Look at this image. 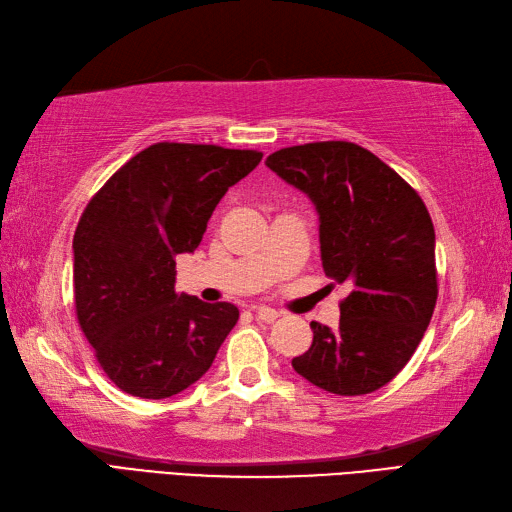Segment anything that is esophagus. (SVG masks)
<instances>
[{
	"label": "esophagus",
	"mask_w": 512,
	"mask_h": 512,
	"mask_svg": "<svg viewBox=\"0 0 512 512\" xmlns=\"http://www.w3.org/2000/svg\"><path fill=\"white\" fill-rule=\"evenodd\" d=\"M254 313L258 320L265 324H271L274 320H278V315H280L276 309H271V306H254Z\"/></svg>",
	"instance_id": "34e87169"
}]
</instances>
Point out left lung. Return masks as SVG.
I'll return each mask as SVG.
<instances>
[{
    "instance_id": "1",
    "label": "left lung",
    "mask_w": 512,
    "mask_h": 512,
    "mask_svg": "<svg viewBox=\"0 0 512 512\" xmlns=\"http://www.w3.org/2000/svg\"><path fill=\"white\" fill-rule=\"evenodd\" d=\"M311 199L328 278L348 285L337 328L311 322L313 344L291 361L339 396L383 388L412 359L438 298L436 234L416 190L352 142H313L265 162Z\"/></svg>"
}]
</instances>
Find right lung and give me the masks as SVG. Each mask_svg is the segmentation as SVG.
<instances>
[{"label": "right lung", "instance_id": "1", "mask_svg": "<svg viewBox=\"0 0 512 512\" xmlns=\"http://www.w3.org/2000/svg\"><path fill=\"white\" fill-rule=\"evenodd\" d=\"M260 160L258 151L160 142L87 203L72 243L76 315L122 392L168 399L210 370L238 309L177 293L175 258L195 252L227 188Z\"/></svg>", "mask_w": 512, "mask_h": 512}]
</instances>
